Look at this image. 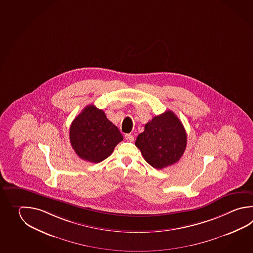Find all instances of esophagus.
Masks as SVG:
<instances>
[{
    "instance_id": "obj_1",
    "label": "esophagus",
    "mask_w": 253,
    "mask_h": 253,
    "mask_svg": "<svg viewBox=\"0 0 253 253\" xmlns=\"http://www.w3.org/2000/svg\"><path fill=\"white\" fill-rule=\"evenodd\" d=\"M125 139L128 141H133L134 140V136L132 134H126L125 135Z\"/></svg>"
}]
</instances>
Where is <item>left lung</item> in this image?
I'll return each instance as SVG.
<instances>
[{"instance_id":"8db88e82","label":"left lung","mask_w":253,"mask_h":253,"mask_svg":"<svg viewBox=\"0 0 253 253\" xmlns=\"http://www.w3.org/2000/svg\"><path fill=\"white\" fill-rule=\"evenodd\" d=\"M186 139L180 120L172 111H167L145 125L135 145L150 166L162 169L180 160L186 150Z\"/></svg>"}]
</instances>
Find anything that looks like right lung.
I'll list each match as a JSON object with an SVG mask.
<instances>
[{
    "label": "right lung",
    "mask_w": 253,
    "mask_h": 253,
    "mask_svg": "<svg viewBox=\"0 0 253 253\" xmlns=\"http://www.w3.org/2000/svg\"><path fill=\"white\" fill-rule=\"evenodd\" d=\"M73 149L80 159L99 163L113 153L124 137L103 110L90 104L73 121L69 129Z\"/></svg>",
    "instance_id": "add662e5"
}]
</instances>
